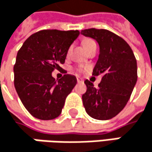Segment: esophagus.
Instances as JSON below:
<instances>
[{"mask_svg": "<svg viewBox=\"0 0 152 152\" xmlns=\"http://www.w3.org/2000/svg\"><path fill=\"white\" fill-rule=\"evenodd\" d=\"M76 80H77V83H83V80L82 78H80V77H77V78H76Z\"/></svg>", "mask_w": 152, "mask_h": 152, "instance_id": "obj_1", "label": "esophagus"}]
</instances>
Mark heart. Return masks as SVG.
<instances>
[{
    "mask_svg": "<svg viewBox=\"0 0 152 152\" xmlns=\"http://www.w3.org/2000/svg\"><path fill=\"white\" fill-rule=\"evenodd\" d=\"M94 44H96L95 43V41L93 40V39H83V47L87 50L90 46H91L92 45H94ZM77 71L78 72H82L83 71V68H78L77 69Z\"/></svg>",
    "mask_w": 152,
    "mask_h": 152,
    "instance_id": "obj_1",
    "label": "heart"
}]
</instances>
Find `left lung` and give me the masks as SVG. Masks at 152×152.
<instances>
[{"label":"left lung","mask_w":152,"mask_h":152,"mask_svg":"<svg viewBox=\"0 0 152 152\" xmlns=\"http://www.w3.org/2000/svg\"><path fill=\"white\" fill-rule=\"evenodd\" d=\"M81 33L99 43V55L92 75H102L98 88L84 81L87 91L82 96L83 104L93 119H112L127 105L137 83L136 57L129 45L110 31L91 28Z\"/></svg>","instance_id":"left-lung-1"}]
</instances>
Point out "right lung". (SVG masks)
<instances>
[{
  "label": "right lung",
  "mask_w": 152,
  "mask_h": 152,
  "mask_svg": "<svg viewBox=\"0 0 152 152\" xmlns=\"http://www.w3.org/2000/svg\"><path fill=\"white\" fill-rule=\"evenodd\" d=\"M79 34L77 30H42L31 35L19 49L14 65V85L23 105L33 117L48 121L61 114L76 78L65 72L56 81L52 72L62 69L61 65Z\"/></svg>",
  "instance_id": "add662e5"
}]
</instances>
